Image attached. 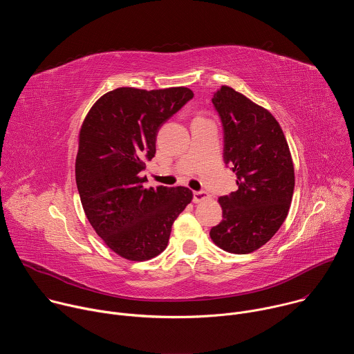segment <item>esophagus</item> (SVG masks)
<instances>
[{
  "label": "esophagus",
  "instance_id": "1",
  "mask_svg": "<svg viewBox=\"0 0 354 354\" xmlns=\"http://www.w3.org/2000/svg\"><path fill=\"white\" fill-rule=\"evenodd\" d=\"M209 193L205 190H198V192H193V201L194 203H200V201H203L206 198H209Z\"/></svg>",
  "mask_w": 354,
  "mask_h": 354
}]
</instances>
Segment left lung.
<instances>
[{"label":"left lung","instance_id":"left-lung-1","mask_svg":"<svg viewBox=\"0 0 354 354\" xmlns=\"http://www.w3.org/2000/svg\"><path fill=\"white\" fill-rule=\"evenodd\" d=\"M212 102L224 130V162L238 190L218 198L223 221L213 242L231 254H250L281 227L294 192V165L279 122L265 108L223 85Z\"/></svg>","mask_w":354,"mask_h":354}]
</instances>
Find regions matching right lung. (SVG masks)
<instances>
[{"instance_id":"obj_1","label":"right lung","mask_w":354,"mask_h":354,"mask_svg":"<svg viewBox=\"0 0 354 354\" xmlns=\"http://www.w3.org/2000/svg\"><path fill=\"white\" fill-rule=\"evenodd\" d=\"M193 97L185 86L118 88L100 96L80 131L75 180L88 221L116 254L148 261L167 248L172 224L192 201L183 186L144 187L161 126Z\"/></svg>"}]
</instances>
